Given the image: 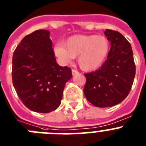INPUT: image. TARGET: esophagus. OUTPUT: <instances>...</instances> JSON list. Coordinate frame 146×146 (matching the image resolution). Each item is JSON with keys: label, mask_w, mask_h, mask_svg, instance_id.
I'll use <instances>...</instances> for the list:
<instances>
[{"label": "esophagus", "mask_w": 146, "mask_h": 146, "mask_svg": "<svg viewBox=\"0 0 146 146\" xmlns=\"http://www.w3.org/2000/svg\"><path fill=\"white\" fill-rule=\"evenodd\" d=\"M72 75H75V74H78V71H77L76 69H72Z\"/></svg>", "instance_id": "1"}]
</instances>
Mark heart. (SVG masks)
Listing matches in <instances>:
<instances>
[{"label": "heart", "instance_id": "obj_1", "mask_svg": "<svg viewBox=\"0 0 146 146\" xmlns=\"http://www.w3.org/2000/svg\"><path fill=\"white\" fill-rule=\"evenodd\" d=\"M106 37L96 35H76L66 41L64 46H58L55 53L66 60L77 58L82 70L92 71L102 64L109 52Z\"/></svg>", "mask_w": 146, "mask_h": 146}]
</instances>
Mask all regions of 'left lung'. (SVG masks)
Returning a JSON list of instances; mask_svg holds the SVG:
<instances>
[{"label":"left lung","instance_id":"1","mask_svg":"<svg viewBox=\"0 0 146 146\" xmlns=\"http://www.w3.org/2000/svg\"><path fill=\"white\" fill-rule=\"evenodd\" d=\"M110 42V50L99 69L84 74L83 92L89 102L98 108L114 106L129 94L135 79L136 67L131 44L119 32L104 31Z\"/></svg>","mask_w":146,"mask_h":146}]
</instances>
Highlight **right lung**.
<instances>
[{"mask_svg":"<svg viewBox=\"0 0 146 146\" xmlns=\"http://www.w3.org/2000/svg\"><path fill=\"white\" fill-rule=\"evenodd\" d=\"M50 32L37 30L22 39L12 58L13 86L26 108L47 113L60 104L72 70L56 63Z\"/></svg>","mask_w":146,"mask_h":146,"instance_id":"1","label":"right lung"}]
</instances>
